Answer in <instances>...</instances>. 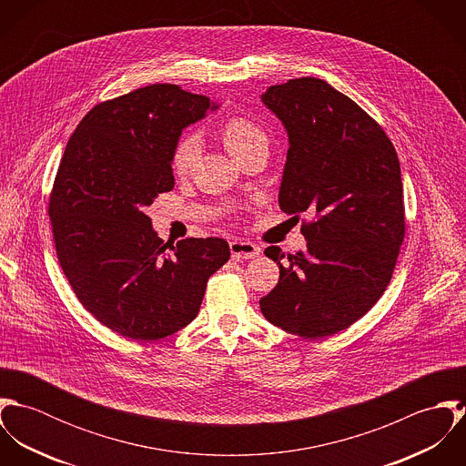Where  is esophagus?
I'll return each instance as SVG.
<instances>
[{"label":"esophagus","mask_w":466,"mask_h":466,"mask_svg":"<svg viewBox=\"0 0 466 466\" xmlns=\"http://www.w3.org/2000/svg\"><path fill=\"white\" fill-rule=\"evenodd\" d=\"M229 249H231L233 260H238V262L251 260L260 255V248L249 240H233L229 244Z\"/></svg>","instance_id":"34e87169"}]
</instances>
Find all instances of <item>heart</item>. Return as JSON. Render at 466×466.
I'll return each mask as SVG.
<instances>
[{"label":"heart","instance_id":"1","mask_svg":"<svg viewBox=\"0 0 466 466\" xmlns=\"http://www.w3.org/2000/svg\"><path fill=\"white\" fill-rule=\"evenodd\" d=\"M220 137L235 159L242 157L253 148L267 147L268 143L266 131L246 116H231L229 120H226L220 127ZM199 148V137L196 134H187L176 143L170 157V167L177 177H185L187 174H190L198 159Z\"/></svg>","mask_w":466,"mask_h":466}]
</instances>
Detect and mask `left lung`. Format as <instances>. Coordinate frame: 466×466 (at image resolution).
<instances>
[{"label":"left lung","instance_id":"1","mask_svg":"<svg viewBox=\"0 0 466 466\" xmlns=\"http://www.w3.org/2000/svg\"><path fill=\"white\" fill-rule=\"evenodd\" d=\"M262 104L289 137L279 208L314 220L289 266L267 248L279 281L260 309L285 332L323 339L360 319L393 276L405 231L399 156L382 127L321 78L270 86Z\"/></svg>","mask_w":466,"mask_h":466}]
</instances>
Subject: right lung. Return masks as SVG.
<instances>
[{
    "label": "right lung",
    "instance_id": "1",
    "mask_svg": "<svg viewBox=\"0 0 466 466\" xmlns=\"http://www.w3.org/2000/svg\"><path fill=\"white\" fill-rule=\"evenodd\" d=\"M215 109L208 96L152 84L95 106L67 141L48 208L57 257L78 301L113 332L157 340L185 329L229 260L215 237L167 251L143 211L174 188L183 129Z\"/></svg>",
    "mask_w": 466,
    "mask_h": 466
}]
</instances>
